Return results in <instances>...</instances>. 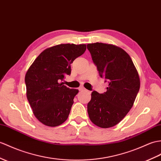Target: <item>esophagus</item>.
Returning <instances> with one entry per match:
<instances>
[{
    "label": "esophagus",
    "instance_id": "1",
    "mask_svg": "<svg viewBox=\"0 0 161 161\" xmlns=\"http://www.w3.org/2000/svg\"><path fill=\"white\" fill-rule=\"evenodd\" d=\"M79 91H87V90L84 87H83V86L80 87V88H79Z\"/></svg>",
    "mask_w": 161,
    "mask_h": 161
}]
</instances>
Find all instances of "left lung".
<instances>
[{"label":"left lung","instance_id":"left-lung-1","mask_svg":"<svg viewBox=\"0 0 161 161\" xmlns=\"http://www.w3.org/2000/svg\"><path fill=\"white\" fill-rule=\"evenodd\" d=\"M87 48L100 77L109 84L104 93H91L87 106L89 118L100 128H111L133 106L140 88V77L131 58L123 48L101 42L88 44Z\"/></svg>","mask_w":161,"mask_h":161}]
</instances>
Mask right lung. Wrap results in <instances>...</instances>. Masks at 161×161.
Segmentation results:
<instances>
[{"instance_id":"add662e5","label":"right lung","mask_w":161,"mask_h":161,"mask_svg":"<svg viewBox=\"0 0 161 161\" xmlns=\"http://www.w3.org/2000/svg\"><path fill=\"white\" fill-rule=\"evenodd\" d=\"M86 49V44H60L46 48L25 75L27 98L33 113L42 124L55 127L69 117L73 99L79 91L64 84L70 64Z\"/></svg>"}]
</instances>
